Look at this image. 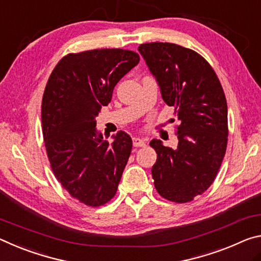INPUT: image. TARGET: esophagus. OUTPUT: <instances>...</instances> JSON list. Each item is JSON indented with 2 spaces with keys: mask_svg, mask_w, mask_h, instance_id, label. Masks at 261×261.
Wrapping results in <instances>:
<instances>
[{
  "mask_svg": "<svg viewBox=\"0 0 261 261\" xmlns=\"http://www.w3.org/2000/svg\"><path fill=\"white\" fill-rule=\"evenodd\" d=\"M133 144L134 147H144L147 144V141L146 139H140V138H134L133 139Z\"/></svg>",
  "mask_w": 261,
  "mask_h": 261,
  "instance_id": "obj_1",
  "label": "esophagus"
}]
</instances>
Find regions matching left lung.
<instances>
[{
    "mask_svg": "<svg viewBox=\"0 0 261 261\" xmlns=\"http://www.w3.org/2000/svg\"><path fill=\"white\" fill-rule=\"evenodd\" d=\"M138 49L162 98L173 106L180 121L177 148L151 140L157 152L153 184L166 200L192 201L212 185L225 155L228 106L223 89L214 69L194 50L171 42H149Z\"/></svg>",
    "mask_w": 261,
    "mask_h": 261,
    "instance_id": "left-lung-1",
    "label": "left lung"
}]
</instances>
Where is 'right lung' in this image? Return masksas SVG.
<instances>
[{
  "instance_id": "add662e5",
  "label": "right lung",
  "mask_w": 261,
  "mask_h": 261,
  "mask_svg": "<svg viewBox=\"0 0 261 261\" xmlns=\"http://www.w3.org/2000/svg\"><path fill=\"white\" fill-rule=\"evenodd\" d=\"M139 61L138 53L120 48L70 53L46 84L41 123L50 168L63 189L87 206L113 198L129 159L130 136L119 130L110 144L96 129V117Z\"/></svg>"
}]
</instances>
